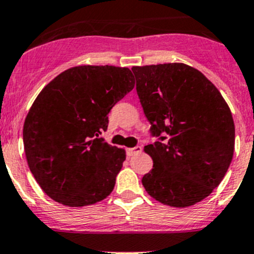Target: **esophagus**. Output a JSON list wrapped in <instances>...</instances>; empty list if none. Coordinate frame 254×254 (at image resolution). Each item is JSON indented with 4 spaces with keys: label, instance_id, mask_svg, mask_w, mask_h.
Returning a JSON list of instances; mask_svg holds the SVG:
<instances>
[{
    "label": "esophagus",
    "instance_id": "34e87169",
    "mask_svg": "<svg viewBox=\"0 0 254 254\" xmlns=\"http://www.w3.org/2000/svg\"><path fill=\"white\" fill-rule=\"evenodd\" d=\"M142 152V147L140 145H137V147H133V148H128L127 149V155L128 157H132V155L138 154V153Z\"/></svg>",
    "mask_w": 254,
    "mask_h": 254
}]
</instances>
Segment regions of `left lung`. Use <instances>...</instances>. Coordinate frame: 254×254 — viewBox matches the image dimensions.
Listing matches in <instances>:
<instances>
[{"instance_id": "left-lung-1", "label": "left lung", "mask_w": 254, "mask_h": 254, "mask_svg": "<svg viewBox=\"0 0 254 254\" xmlns=\"http://www.w3.org/2000/svg\"><path fill=\"white\" fill-rule=\"evenodd\" d=\"M132 71L150 132L159 137L144 147L153 169L143 177V187L168 206L195 205L218 187L232 160L230 107L201 71L183 63L133 66Z\"/></svg>"}]
</instances>
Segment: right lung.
<instances>
[{"mask_svg": "<svg viewBox=\"0 0 254 254\" xmlns=\"http://www.w3.org/2000/svg\"><path fill=\"white\" fill-rule=\"evenodd\" d=\"M134 87L128 67H70L39 92L24 120L27 163L43 191L81 207L112 192L126 150L99 138L109 112Z\"/></svg>", "mask_w": 254, "mask_h": 254, "instance_id": "1", "label": "right lung"}]
</instances>
